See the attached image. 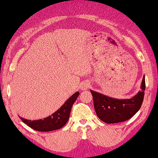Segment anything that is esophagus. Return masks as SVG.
Instances as JSON below:
<instances>
[{
    "instance_id": "obj_1",
    "label": "esophagus",
    "mask_w": 158,
    "mask_h": 158,
    "mask_svg": "<svg viewBox=\"0 0 158 158\" xmlns=\"http://www.w3.org/2000/svg\"><path fill=\"white\" fill-rule=\"evenodd\" d=\"M89 85H90V83L87 82V81H84L81 84V89L83 91L87 90L89 88Z\"/></svg>"
}]
</instances>
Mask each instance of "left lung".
<instances>
[{
	"label": "left lung",
	"instance_id": "8db88e82",
	"mask_svg": "<svg viewBox=\"0 0 158 158\" xmlns=\"http://www.w3.org/2000/svg\"><path fill=\"white\" fill-rule=\"evenodd\" d=\"M145 88V76L143 75L141 85V90L130 99L119 100L90 90L97 116L102 122L108 124L118 123L130 119L141 108Z\"/></svg>",
	"mask_w": 158,
	"mask_h": 158
}]
</instances>
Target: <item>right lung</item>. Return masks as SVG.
Returning <instances> with one entry per match:
<instances>
[{
    "label": "right lung",
    "mask_w": 158,
    "mask_h": 158,
    "mask_svg": "<svg viewBox=\"0 0 158 158\" xmlns=\"http://www.w3.org/2000/svg\"><path fill=\"white\" fill-rule=\"evenodd\" d=\"M79 94L80 93L78 91L75 92L64 103V105H62L61 108H58L50 116L44 118V119L42 118V119L31 121L21 117V120L32 129L37 131L48 132L60 129L63 127L69 120L72 106L77 100Z\"/></svg>",
    "instance_id": "obj_1"
}]
</instances>
